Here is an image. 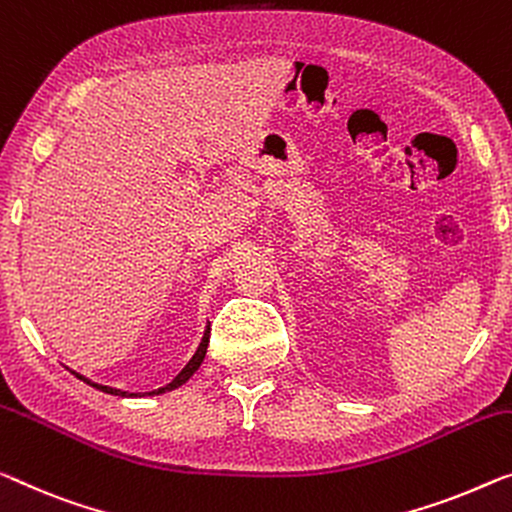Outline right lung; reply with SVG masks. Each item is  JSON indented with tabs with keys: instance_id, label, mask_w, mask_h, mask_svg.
I'll return each mask as SVG.
<instances>
[{
	"instance_id": "right-lung-1",
	"label": "right lung",
	"mask_w": 512,
	"mask_h": 512,
	"mask_svg": "<svg viewBox=\"0 0 512 512\" xmlns=\"http://www.w3.org/2000/svg\"><path fill=\"white\" fill-rule=\"evenodd\" d=\"M209 333H211V324H207V329H204V335H202V340H200V347H197V352L193 354V358H190V361L186 363V368H183V370L179 372V375L170 381V384H167V386H160V388H156V391H149V393H128V391H121V388H112V386L96 384V381H91V379H87V377H82V375H78V372H73V370H71V372H73V375L78 377V379L85 381V384L94 386V388H98V391H103V393L119 395V398H144V395H160V393L174 391V388H179L181 384H186V381L195 375L197 368H200L202 361H204V356H207Z\"/></svg>"
}]
</instances>
